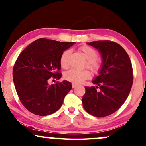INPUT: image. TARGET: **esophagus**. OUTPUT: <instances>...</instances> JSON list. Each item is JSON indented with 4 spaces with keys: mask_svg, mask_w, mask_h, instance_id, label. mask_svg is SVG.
<instances>
[{
    "mask_svg": "<svg viewBox=\"0 0 146 146\" xmlns=\"http://www.w3.org/2000/svg\"><path fill=\"white\" fill-rule=\"evenodd\" d=\"M76 86H77L76 84H72V88H75V87H76Z\"/></svg>",
    "mask_w": 146,
    "mask_h": 146,
    "instance_id": "esophagus-1",
    "label": "esophagus"
}]
</instances>
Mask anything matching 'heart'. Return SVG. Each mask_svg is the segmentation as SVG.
Wrapping results in <instances>:
<instances>
[{
	"label": "heart",
	"instance_id": "heart-1",
	"mask_svg": "<svg viewBox=\"0 0 146 146\" xmlns=\"http://www.w3.org/2000/svg\"><path fill=\"white\" fill-rule=\"evenodd\" d=\"M80 50L84 55L85 58L87 60L86 66L93 73H98L99 70L101 67V62L98 58V53L96 50L89 46H82L80 48ZM71 53V51L70 49H67L62 53L60 57V64L62 67L67 68L69 64L68 60H69L70 55ZM64 78L68 81L75 84H80L84 81L88 80L90 77V72L87 70H80L71 68L68 71H66L64 73Z\"/></svg>",
	"mask_w": 146,
	"mask_h": 146
}]
</instances>
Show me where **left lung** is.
<instances>
[{"instance_id": "8db88e82", "label": "left lung", "mask_w": 146, "mask_h": 146, "mask_svg": "<svg viewBox=\"0 0 146 146\" xmlns=\"http://www.w3.org/2000/svg\"><path fill=\"white\" fill-rule=\"evenodd\" d=\"M87 44L98 49L102 64L92 82L96 86L85 87L83 107L93 116L106 117L116 112L128 98L133 82L132 64L124 48L115 42L95 41Z\"/></svg>"}]
</instances>
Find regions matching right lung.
I'll return each mask as SVG.
<instances>
[{
	"mask_svg": "<svg viewBox=\"0 0 146 146\" xmlns=\"http://www.w3.org/2000/svg\"><path fill=\"white\" fill-rule=\"evenodd\" d=\"M75 43L40 38L18 57L13 68L14 86L21 103L30 113L46 116L62 106L72 88L71 83L64 80L49 85L48 80L61 78L60 57Z\"/></svg>",
	"mask_w": 146,
	"mask_h": 146,
	"instance_id": "obj_1",
	"label": "right lung"
}]
</instances>
